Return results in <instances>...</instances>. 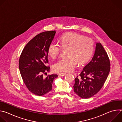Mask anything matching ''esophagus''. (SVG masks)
Returning a JSON list of instances; mask_svg holds the SVG:
<instances>
[{
	"label": "esophagus",
	"instance_id": "1",
	"mask_svg": "<svg viewBox=\"0 0 122 122\" xmlns=\"http://www.w3.org/2000/svg\"><path fill=\"white\" fill-rule=\"evenodd\" d=\"M66 74L65 73H58V75L60 76H64L66 75Z\"/></svg>",
	"mask_w": 122,
	"mask_h": 122
}]
</instances>
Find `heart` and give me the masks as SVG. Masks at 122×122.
Listing matches in <instances>:
<instances>
[{
    "label": "heart",
    "instance_id": "b5f03b06",
    "mask_svg": "<svg viewBox=\"0 0 122 122\" xmlns=\"http://www.w3.org/2000/svg\"><path fill=\"white\" fill-rule=\"evenodd\" d=\"M60 44L53 41L48 47V53L55 59L66 49L67 56L61 58L53 65L56 72H68L73 71L77 62L83 64L91 58L94 49V43L90 38L76 33L65 34L60 38Z\"/></svg>",
    "mask_w": 122,
    "mask_h": 122
}]
</instances>
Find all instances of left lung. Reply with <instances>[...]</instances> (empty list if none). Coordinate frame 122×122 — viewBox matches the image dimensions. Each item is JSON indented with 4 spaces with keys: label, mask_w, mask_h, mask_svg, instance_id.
Segmentation results:
<instances>
[{
    "label": "left lung",
    "mask_w": 122,
    "mask_h": 122,
    "mask_svg": "<svg viewBox=\"0 0 122 122\" xmlns=\"http://www.w3.org/2000/svg\"><path fill=\"white\" fill-rule=\"evenodd\" d=\"M110 66L106 51L100 43H97L91 61L75 79L74 92L82 98H88L97 94L108 76Z\"/></svg>",
    "instance_id": "obj_1"
}]
</instances>
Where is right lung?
Wrapping results in <instances>:
<instances>
[{
	"mask_svg": "<svg viewBox=\"0 0 122 122\" xmlns=\"http://www.w3.org/2000/svg\"><path fill=\"white\" fill-rule=\"evenodd\" d=\"M56 31H45L33 38L24 47L21 54L19 67L22 79L27 89L34 95L42 96L52 89L57 74H43L49 72L48 47L53 41Z\"/></svg>",
	"mask_w": 122,
	"mask_h": 122,
	"instance_id": "1",
	"label": "right lung"
}]
</instances>
